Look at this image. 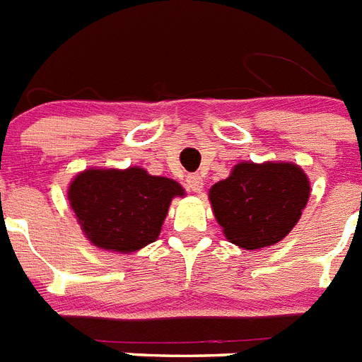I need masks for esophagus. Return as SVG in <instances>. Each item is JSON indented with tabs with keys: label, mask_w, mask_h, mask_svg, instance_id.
Returning a JSON list of instances; mask_svg holds the SVG:
<instances>
[{
	"label": "esophagus",
	"mask_w": 362,
	"mask_h": 362,
	"mask_svg": "<svg viewBox=\"0 0 362 362\" xmlns=\"http://www.w3.org/2000/svg\"><path fill=\"white\" fill-rule=\"evenodd\" d=\"M203 177H201L199 174H192V175H188L187 177V187H188V190H192V192H196V194H199L201 190H203Z\"/></svg>",
	"instance_id": "34e87169"
}]
</instances>
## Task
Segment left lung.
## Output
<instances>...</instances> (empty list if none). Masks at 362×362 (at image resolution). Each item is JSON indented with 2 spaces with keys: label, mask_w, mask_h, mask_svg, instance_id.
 I'll return each mask as SVG.
<instances>
[{
  "label": "left lung",
  "mask_w": 362,
  "mask_h": 362,
  "mask_svg": "<svg viewBox=\"0 0 362 362\" xmlns=\"http://www.w3.org/2000/svg\"><path fill=\"white\" fill-rule=\"evenodd\" d=\"M308 197V175L292 161H241L209 192L225 238L243 250H263L283 241Z\"/></svg>",
  "instance_id": "obj_1"
}]
</instances>
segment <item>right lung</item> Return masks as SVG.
Segmentation results:
<instances>
[{
  "mask_svg": "<svg viewBox=\"0 0 362 362\" xmlns=\"http://www.w3.org/2000/svg\"><path fill=\"white\" fill-rule=\"evenodd\" d=\"M185 188L141 166L85 168L69 185V203L85 238L99 250L132 254L161 233L174 197Z\"/></svg>",
  "mask_w": 362,
  "mask_h": 362,
  "instance_id": "right-lung-1",
  "label": "right lung"
}]
</instances>
